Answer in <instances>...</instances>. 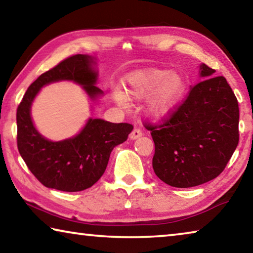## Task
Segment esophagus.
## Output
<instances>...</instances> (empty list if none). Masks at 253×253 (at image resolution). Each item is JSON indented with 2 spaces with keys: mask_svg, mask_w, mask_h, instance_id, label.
<instances>
[{
  "mask_svg": "<svg viewBox=\"0 0 253 253\" xmlns=\"http://www.w3.org/2000/svg\"><path fill=\"white\" fill-rule=\"evenodd\" d=\"M142 136H143V131L140 129H137V128H135V129L130 132L129 138L134 140V139L139 138V137H142Z\"/></svg>",
  "mask_w": 253,
  "mask_h": 253,
  "instance_id": "esophagus-1",
  "label": "esophagus"
}]
</instances>
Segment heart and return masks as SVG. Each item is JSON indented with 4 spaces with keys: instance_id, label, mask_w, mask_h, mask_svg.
Here are the masks:
<instances>
[{
    "instance_id": "b5f03b06",
    "label": "heart",
    "mask_w": 253,
    "mask_h": 253,
    "mask_svg": "<svg viewBox=\"0 0 253 253\" xmlns=\"http://www.w3.org/2000/svg\"><path fill=\"white\" fill-rule=\"evenodd\" d=\"M185 77L169 69H149L130 76L126 83L127 96L136 100L147 99L149 116L163 119L172 115L185 96ZM122 90H115L114 100L123 108L128 107V98Z\"/></svg>"
}]
</instances>
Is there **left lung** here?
Segmentation results:
<instances>
[{"instance_id": "obj_1", "label": "left lung", "mask_w": 253, "mask_h": 253, "mask_svg": "<svg viewBox=\"0 0 253 253\" xmlns=\"http://www.w3.org/2000/svg\"><path fill=\"white\" fill-rule=\"evenodd\" d=\"M199 66L201 83L165 124L149 127L155 143L153 169L170 186L204 184L223 172L239 143V105L224 77Z\"/></svg>"}]
</instances>
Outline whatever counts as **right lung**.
Listing matches in <instances>:
<instances>
[{"mask_svg": "<svg viewBox=\"0 0 253 253\" xmlns=\"http://www.w3.org/2000/svg\"><path fill=\"white\" fill-rule=\"evenodd\" d=\"M72 81L81 85L91 101L104 91L97 87V59L76 54L42 74L28 88L16 111L18 148L32 174L44 186L63 192H79L92 186L108 164L114 147L127 139L130 124H114L89 117L78 134L59 142L44 137L34 126L31 107L44 85Z\"/></svg>", "mask_w": 253, "mask_h": 253, "instance_id": "add662e5", "label": "right lung"}]
</instances>
